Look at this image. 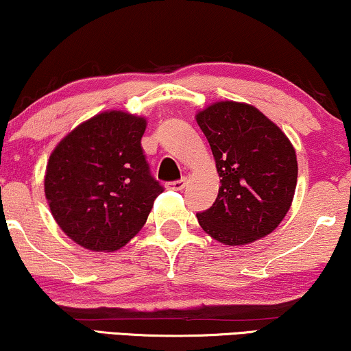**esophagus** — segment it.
<instances>
[{"label":"esophagus","mask_w":351,"mask_h":351,"mask_svg":"<svg viewBox=\"0 0 351 351\" xmlns=\"http://www.w3.org/2000/svg\"><path fill=\"white\" fill-rule=\"evenodd\" d=\"M185 185H186V179H179V180L167 182L166 189H169V190H184Z\"/></svg>","instance_id":"1"}]
</instances>
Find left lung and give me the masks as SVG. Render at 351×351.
<instances>
[{
    "mask_svg": "<svg viewBox=\"0 0 351 351\" xmlns=\"http://www.w3.org/2000/svg\"><path fill=\"white\" fill-rule=\"evenodd\" d=\"M220 180L209 209L196 214L201 228L227 246L271 233L291 208L297 185L295 150L285 132L247 104H213L196 114Z\"/></svg>",
    "mask_w": 351,
    "mask_h": 351,
    "instance_id": "left-lung-1",
    "label": "left lung"
}]
</instances>
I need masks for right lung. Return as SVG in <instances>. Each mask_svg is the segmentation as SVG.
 Instances as JSON below:
<instances>
[{
  "label": "right lung",
  "instance_id": "right-lung-1",
  "mask_svg": "<svg viewBox=\"0 0 351 351\" xmlns=\"http://www.w3.org/2000/svg\"><path fill=\"white\" fill-rule=\"evenodd\" d=\"M147 121L124 112L95 114L60 141L46 167L45 193L66 237L90 251H117L145 225L162 186L142 148Z\"/></svg>",
  "mask_w": 351,
  "mask_h": 351
}]
</instances>
